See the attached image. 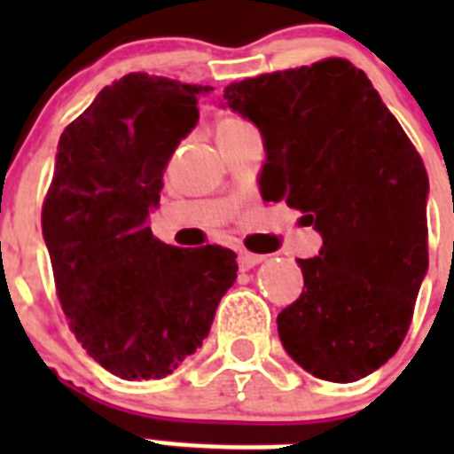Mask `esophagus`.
Returning <instances> with one entry per match:
<instances>
[{
  "label": "esophagus",
  "instance_id": "obj_1",
  "mask_svg": "<svg viewBox=\"0 0 454 454\" xmlns=\"http://www.w3.org/2000/svg\"><path fill=\"white\" fill-rule=\"evenodd\" d=\"M263 262V256L252 254V252H239V266L240 270H250V268L259 266Z\"/></svg>",
  "mask_w": 454,
  "mask_h": 454
}]
</instances>
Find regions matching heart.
Wrapping results in <instances>:
<instances>
[{"mask_svg": "<svg viewBox=\"0 0 454 454\" xmlns=\"http://www.w3.org/2000/svg\"><path fill=\"white\" fill-rule=\"evenodd\" d=\"M239 122H243V120H240V118H227V120H223V122L218 124V129H224V127H231V124H239Z\"/></svg>", "mask_w": 454, "mask_h": 454, "instance_id": "obj_1", "label": "heart"}]
</instances>
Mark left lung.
I'll return each mask as SVG.
<instances>
[{"instance_id":"obj_1","label":"left lung","mask_w":454,"mask_h":454,"mask_svg":"<svg viewBox=\"0 0 454 454\" xmlns=\"http://www.w3.org/2000/svg\"><path fill=\"white\" fill-rule=\"evenodd\" d=\"M259 127V188L314 224L323 247L298 259L300 298L277 316L293 362L327 382H356L407 336L427 272V172L366 72L346 59L259 74L224 88Z\"/></svg>"}]
</instances>
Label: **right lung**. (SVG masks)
Segmentation results:
<instances>
[{
    "instance_id": "right-lung-1",
    "label": "right lung",
    "mask_w": 454,
    "mask_h": 454,
    "mask_svg": "<svg viewBox=\"0 0 454 454\" xmlns=\"http://www.w3.org/2000/svg\"><path fill=\"white\" fill-rule=\"evenodd\" d=\"M211 86L131 72L63 129L43 202L56 295L83 350L122 380L170 375L236 282L227 247L166 246L147 227L163 170Z\"/></svg>"
}]
</instances>
